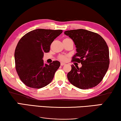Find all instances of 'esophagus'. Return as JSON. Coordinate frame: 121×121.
<instances>
[{"label":"esophagus","instance_id":"esophagus-1","mask_svg":"<svg viewBox=\"0 0 121 121\" xmlns=\"http://www.w3.org/2000/svg\"><path fill=\"white\" fill-rule=\"evenodd\" d=\"M60 65L62 66L64 65H65V63H63V62H61L60 63Z\"/></svg>","mask_w":121,"mask_h":121}]
</instances>
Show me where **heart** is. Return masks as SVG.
Returning a JSON list of instances; mask_svg holds the SVG:
<instances>
[{"label":"heart","mask_w":121,"mask_h":121,"mask_svg":"<svg viewBox=\"0 0 121 121\" xmlns=\"http://www.w3.org/2000/svg\"><path fill=\"white\" fill-rule=\"evenodd\" d=\"M60 59L62 60H64L66 59V57L64 56H61L60 57Z\"/></svg>","instance_id":"1"}]
</instances>
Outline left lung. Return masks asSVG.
Returning a JSON list of instances; mask_svg holds the SVG:
<instances>
[{
  "label": "left lung",
  "mask_w": 121,
  "mask_h": 121,
  "mask_svg": "<svg viewBox=\"0 0 121 121\" xmlns=\"http://www.w3.org/2000/svg\"><path fill=\"white\" fill-rule=\"evenodd\" d=\"M73 41L77 53L73 61L81 63L82 67L72 65L67 74L69 82L80 89L95 87L101 82L108 70L109 49L100 35L84 29L64 32Z\"/></svg>",
  "instance_id": "1"
}]
</instances>
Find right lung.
Masks as SVG:
<instances>
[{
	"instance_id": "add662e5",
	"label": "right lung",
	"mask_w": 121,
	"mask_h": 121,
	"mask_svg": "<svg viewBox=\"0 0 121 121\" xmlns=\"http://www.w3.org/2000/svg\"><path fill=\"white\" fill-rule=\"evenodd\" d=\"M62 32L61 30L36 29L20 39L15 51V68L20 79L27 86L40 89L52 82L60 63L56 60L44 64L43 57Z\"/></svg>"
}]
</instances>
